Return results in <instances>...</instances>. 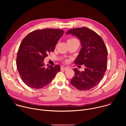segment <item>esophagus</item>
<instances>
[{
    "mask_svg": "<svg viewBox=\"0 0 126 126\" xmlns=\"http://www.w3.org/2000/svg\"><path fill=\"white\" fill-rule=\"evenodd\" d=\"M61 70H67L68 69V68L67 67H64V66H62L61 67Z\"/></svg>",
    "mask_w": 126,
    "mask_h": 126,
    "instance_id": "esophagus-1",
    "label": "esophagus"
}]
</instances>
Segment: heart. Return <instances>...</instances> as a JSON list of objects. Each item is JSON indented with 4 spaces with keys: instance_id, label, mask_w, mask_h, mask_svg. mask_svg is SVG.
<instances>
[{
    "instance_id": "1",
    "label": "heart",
    "mask_w": 126,
    "mask_h": 126,
    "mask_svg": "<svg viewBox=\"0 0 126 126\" xmlns=\"http://www.w3.org/2000/svg\"><path fill=\"white\" fill-rule=\"evenodd\" d=\"M77 40V39H76L75 38H70L68 40Z\"/></svg>"
}]
</instances>
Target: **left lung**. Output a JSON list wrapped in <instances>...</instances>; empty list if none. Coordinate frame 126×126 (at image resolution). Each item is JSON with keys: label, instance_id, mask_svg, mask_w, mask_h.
<instances>
[{"label": "left lung", "instance_id": "left-lung-1", "mask_svg": "<svg viewBox=\"0 0 126 126\" xmlns=\"http://www.w3.org/2000/svg\"><path fill=\"white\" fill-rule=\"evenodd\" d=\"M66 34L75 36L80 40L82 48L74 63L85 66L82 72L73 69L75 75L70 83L80 90H89L97 86L104 77L107 67V48L100 36L87 27L70 29Z\"/></svg>", "mask_w": 126, "mask_h": 126}]
</instances>
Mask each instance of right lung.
<instances>
[{"label": "right lung", "instance_id": "right-lung-1", "mask_svg": "<svg viewBox=\"0 0 126 126\" xmlns=\"http://www.w3.org/2000/svg\"><path fill=\"white\" fill-rule=\"evenodd\" d=\"M64 33L59 29L36 30L22 40L17 53L16 65L22 80L28 87L42 88L60 71L59 65L46 67L43 61L48 53L54 50Z\"/></svg>", "mask_w": 126, "mask_h": 126}]
</instances>
